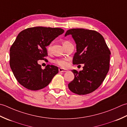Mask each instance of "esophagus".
Wrapping results in <instances>:
<instances>
[{"mask_svg":"<svg viewBox=\"0 0 127 127\" xmlns=\"http://www.w3.org/2000/svg\"><path fill=\"white\" fill-rule=\"evenodd\" d=\"M59 71L60 72H67V71L66 70V69H64V68H60L59 69Z\"/></svg>","mask_w":127,"mask_h":127,"instance_id":"34e87169","label":"esophagus"}]
</instances>
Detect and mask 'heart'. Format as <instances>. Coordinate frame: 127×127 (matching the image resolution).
<instances>
[{"label":"heart","mask_w":127,"mask_h":127,"mask_svg":"<svg viewBox=\"0 0 127 127\" xmlns=\"http://www.w3.org/2000/svg\"><path fill=\"white\" fill-rule=\"evenodd\" d=\"M70 43L68 41H65L63 43V45H64L65 44H67ZM51 50V45L49 44L47 46V50L48 52H50ZM69 61L68 59H56V60H54V63L55 64H58V66H60L61 67H63V68H66V67H67L68 64V61Z\"/></svg>","instance_id":"1"}]
</instances>
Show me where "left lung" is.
<instances>
[{"label": "left lung", "mask_w": 127, "mask_h": 127, "mask_svg": "<svg viewBox=\"0 0 127 127\" xmlns=\"http://www.w3.org/2000/svg\"><path fill=\"white\" fill-rule=\"evenodd\" d=\"M71 34L76 44L73 64H84L82 71L72 70L74 79L68 84L72 92L85 95L97 89L109 70L111 52L102 35L95 31L73 28L64 36Z\"/></svg>", "instance_id": "left-lung-1"}]
</instances>
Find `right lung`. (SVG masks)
I'll return each mask as SVG.
<instances>
[{
	"mask_svg": "<svg viewBox=\"0 0 127 127\" xmlns=\"http://www.w3.org/2000/svg\"><path fill=\"white\" fill-rule=\"evenodd\" d=\"M60 28L35 27L21 32L10 49V66L19 83L31 90L42 89L50 83L59 68L48 64L45 69L38 64L48 56L46 47L62 34Z\"/></svg>",
	"mask_w": 127,
	"mask_h": 127,
	"instance_id": "1",
	"label": "right lung"
}]
</instances>
